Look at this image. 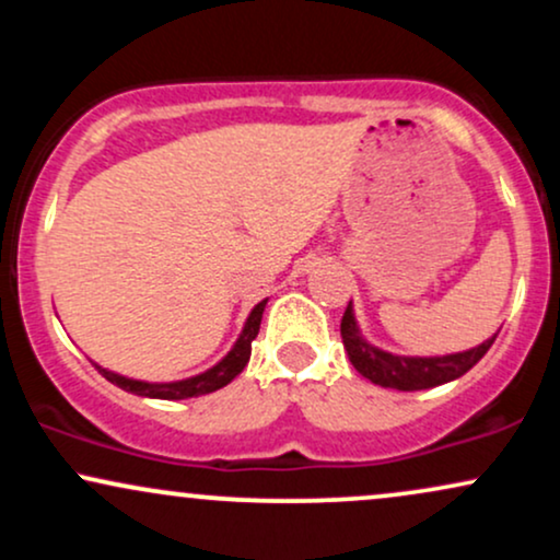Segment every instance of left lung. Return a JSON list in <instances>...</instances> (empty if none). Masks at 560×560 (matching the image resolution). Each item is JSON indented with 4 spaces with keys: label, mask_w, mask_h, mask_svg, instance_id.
Wrapping results in <instances>:
<instances>
[{
    "label": "left lung",
    "mask_w": 560,
    "mask_h": 560,
    "mask_svg": "<svg viewBox=\"0 0 560 560\" xmlns=\"http://www.w3.org/2000/svg\"><path fill=\"white\" fill-rule=\"evenodd\" d=\"M342 342L350 363L355 365L358 374H363L369 382L378 384V387L400 389V392H416V389H432L440 384L453 382V378L464 376L466 371H471L481 358L487 355L494 337L481 342L479 347H471L466 352H455V355H442V358H405V355H392V352L378 350V347L369 345L361 337L355 316H352V305H347L342 316Z\"/></svg>",
    "instance_id": "obj_1"
}]
</instances>
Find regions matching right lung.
Returning <instances> with one entry per match:
<instances>
[{
  "mask_svg": "<svg viewBox=\"0 0 560 560\" xmlns=\"http://www.w3.org/2000/svg\"><path fill=\"white\" fill-rule=\"evenodd\" d=\"M266 302L268 300H262L253 307V313H249L247 324H244L240 339H236V345L231 347L229 355L223 358L221 363H215L213 369H208L205 374H199V376L182 378V382H171V384H150V382H137V378H126L120 374H113V371L102 369V365H96V363L94 365H96V371L107 378V382L115 384V387L131 392V395H139V397H158V400H186V397L210 395V392L226 387L231 378L240 376L244 365H247L249 352H253V339L258 337V331H260V320H262V311H266Z\"/></svg>",
  "mask_w": 560,
  "mask_h": 560,
  "instance_id": "add662e5",
  "label": "right lung"
}]
</instances>
